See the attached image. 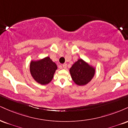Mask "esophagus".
Returning a JSON list of instances; mask_svg holds the SVG:
<instances>
[{
    "mask_svg": "<svg viewBox=\"0 0 128 128\" xmlns=\"http://www.w3.org/2000/svg\"><path fill=\"white\" fill-rule=\"evenodd\" d=\"M62 67L64 68H67V64H66V63H65V64H62Z\"/></svg>",
    "mask_w": 128,
    "mask_h": 128,
    "instance_id": "obj_1",
    "label": "esophagus"
}]
</instances>
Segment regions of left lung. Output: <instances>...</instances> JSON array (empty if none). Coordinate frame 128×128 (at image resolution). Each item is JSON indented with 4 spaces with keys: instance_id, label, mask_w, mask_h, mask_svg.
Here are the masks:
<instances>
[{
    "instance_id": "8db88e82",
    "label": "left lung",
    "mask_w": 128,
    "mask_h": 128,
    "mask_svg": "<svg viewBox=\"0 0 128 128\" xmlns=\"http://www.w3.org/2000/svg\"><path fill=\"white\" fill-rule=\"evenodd\" d=\"M70 73L75 84L83 86L91 80L94 76L95 69L83 60L79 59L71 67Z\"/></svg>"
}]
</instances>
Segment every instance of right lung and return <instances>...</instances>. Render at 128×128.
<instances>
[{"label":"right lung","mask_w":128,"mask_h":128,"mask_svg":"<svg viewBox=\"0 0 128 128\" xmlns=\"http://www.w3.org/2000/svg\"><path fill=\"white\" fill-rule=\"evenodd\" d=\"M56 69V64L48 56L39 61H32L30 63L31 74L37 82L41 84H49L53 79Z\"/></svg>","instance_id":"1"}]
</instances>
